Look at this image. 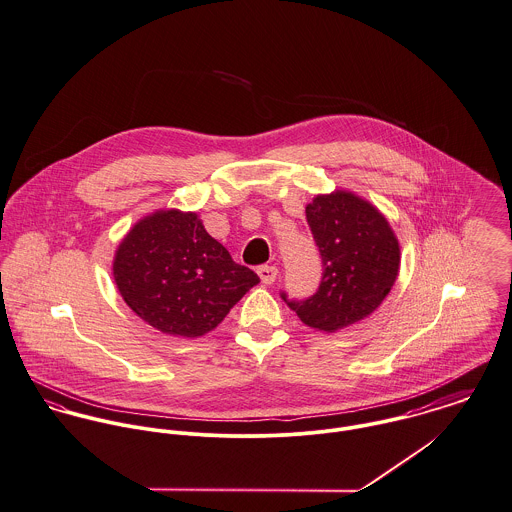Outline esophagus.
<instances>
[{
	"instance_id": "34e87169",
	"label": "esophagus",
	"mask_w": 512,
	"mask_h": 512,
	"mask_svg": "<svg viewBox=\"0 0 512 512\" xmlns=\"http://www.w3.org/2000/svg\"><path fill=\"white\" fill-rule=\"evenodd\" d=\"M278 268L276 266H260L258 268V276L262 279V283H266V285H270V283H274L276 279H278Z\"/></svg>"
}]
</instances>
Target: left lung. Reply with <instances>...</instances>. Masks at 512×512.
Listing matches in <instances>:
<instances>
[{
  "instance_id": "obj_1",
  "label": "left lung",
  "mask_w": 512,
  "mask_h": 512,
  "mask_svg": "<svg viewBox=\"0 0 512 512\" xmlns=\"http://www.w3.org/2000/svg\"><path fill=\"white\" fill-rule=\"evenodd\" d=\"M305 213L323 278L309 299H281L305 325L336 332L372 315L389 295L401 264L399 240L372 203L352 191L317 195Z\"/></svg>"
}]
</instances>
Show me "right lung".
<instances>
[{
    "label": "right lung",
    "mask_w": 512,
    "mask_h": 512,
    "mask_svg": "<svg viewBox=\"0 0 512 512\" xmlns=\"http://www.w3.org/2000/svg\"><path fill=\"white\" fill-rule=\"evenodd\" d=\"M113 278L144 323L184 338L217 328L260 281L205 231L197 213L178 209L140 219L115 252Z\"/></svg>",
    "instance_id": "obj_1"
}]
</instances>
